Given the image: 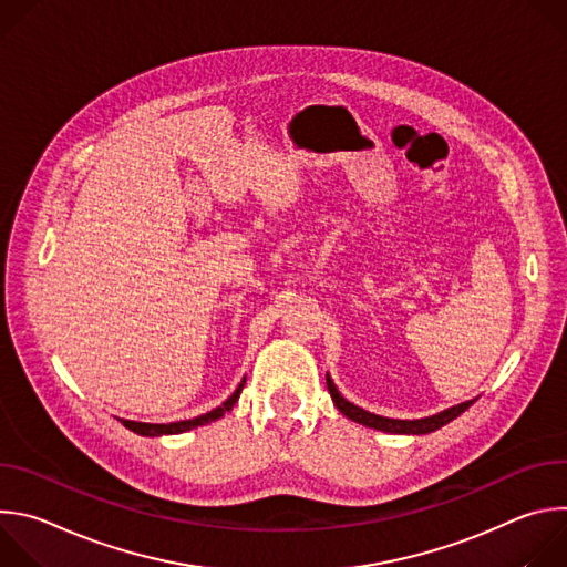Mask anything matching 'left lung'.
I'll list each match as a JSON object with an SVG mask.
<instances>
[{"label":"left lung","mask_w":567,"mask_h":567,"mask_svg":"<svg viewBox=\"0 0 567 567\" xmlns=\"http://www.w3.org/2000/svg\"><path fill=\"white\" fill-rule=\"evenodd\" d=\"M326 379H328V390H330V394H332L334 406H337L348 420H352V422H357V424H363V426H368V429L381 431V433H392V435H429V433H433V431L446 426V424L453 422L455 417H460V415L471 406V403L475 401V399L462 401V403H457V406H451V409H446V411H442V413H437V415L422 417V420H390V417H381V415H374V413H368V411L354 406L352 401H348V399L339 392V388L334 385V381H332L330 374H326Z\"/></svg>","instance_id":"left-lung-1"}]
</instances>
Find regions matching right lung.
Listing matches in <instances>:
<instances>
[{
  "mask_svg": "<svg viewBox=\"0 0 567 567\" xmlns=\"http://www.w3.org/2000/svg\"><path fill=\"white\" fill-rule=\"evenodd\" d=\"M245 383H247V377L239 381V385L235 388V392L221 403V406H217V409H213L210 413H206V415H199V417H195V420H184V422H173V424H147V422H134V420H121V424L125 426V429H130L132 433H136V435H143V437H161V435H179V433H186V431H193V429H197V426H206V424H210V422H217L219 417H224L226 413H230L233 411V406L237 403V399H239V392H241V388H245Z\"/></svg>",
  "mask_w": 567,
  "mask_h": 567,
  "instance_id": "add662e5",
  "label": "right lung"
}]
</instances>
